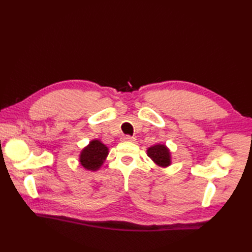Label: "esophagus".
Masks as SVG:
<instances>
[{
    "label": "esophagus",
    "mask_w": 252,
    "mask_h": 252,
    "mask_svg": "<svg viewBox=\"0 0 252 252\" xmlns=\"http://www.w3.org/2000/svg\"><path fill=\"white\" fill-rule=\"evenodd\" d=\"M123 140L126 141V142H134L135 141V139L133 138V136H131V135H124Z\"/></svg>",
    "instance_id": "1"
}]
</instances>
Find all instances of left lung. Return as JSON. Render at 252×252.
Returning a JSON list of instances; mask_svg holds the SVG:
<instances>
[{
  "instance_id": "8db88e82",
  "label": "left lung",
  "mask_w": 252,
  "mask_h": 252,
  "mask_svg": "<svg viewBox=\"0 0 252 252\" xmlns=\"http://www.w3.org/2000/svg\"><path fill=\"white\" fill-rule=\"evenodd\" d=\"M147 156L159 167H167L171 164L170 151L163 144H157L149 147Z\"/></svg>"
}]
</instances>
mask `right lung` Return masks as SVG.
Returning a JSON list of instances; mask_svg holds the SVG:
<instances>
[{
	"label": "right lung",
	"instance_id": "1",
	"mask_svg": "<svg viewBox=\"0 0 252 252\" xmlns=\"http://www.w3.org/2000/svg\"><path fill=\"white\" fill-rule=\"evenodd\" d=\"M108 147L101 141L93 140L88 146L81 151L80 163L84 168L90 171H96L101 168L108 156Z\"/></svg>",
	"mask_w": 252,
	"mask_h": 252
}]
</instances>
